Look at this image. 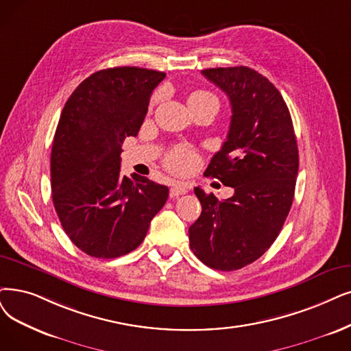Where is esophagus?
Segmentation results:
<instances>
[{
  "label": "esophagus",
  "instance_id": "1",
  "mask_svg": "<svg viewBox=\"0 0 351 351\" xmlns=\"http://www.w3.org/2000/svg\"><path fill=\"white\" fill-rule=\"evenodd\" d=\"M187 191H189V189H187V186H186L184 183H176V184H173V187L170 189V197H171V199H177L178 195L186 194Z\"/></svg>",
  "mask_w": 351,
  "mask_h": 351
}]
</instances>
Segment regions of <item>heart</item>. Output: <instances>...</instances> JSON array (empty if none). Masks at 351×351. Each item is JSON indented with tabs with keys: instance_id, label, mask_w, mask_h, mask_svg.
Segmentation results:
<instances>
[{
	"instance_id": "1",
	"label": "heart",
	"mask_w": 351,
	"mask_h": 351,
	"mask_svg": "<svg viewBox=\"0 0 351 351\" xmlns=\"http://www.w3.org/2000/svg\"><path fill=\"white\" fill-rule=\"evenodd\" d=\"M206 99L217 101L213 93H210L207 90H195L190 95L189 102H191V101H206ZM194 164H195V154L189 147H178L170 154V156L167 157L168 168H170V170H173V171H176V173L189 171L190 168H193Z\"/></svg>"
}]
</instances>
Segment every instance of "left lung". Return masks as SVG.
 Wrapping results in <instances>:
<instances>
[{
  "label": "left lung",
  "mask_w": 351,
  "mask_h": 351,
  "mask_svg": "<svg viewBox=\"0 0 351 351\" xmlns=\"http://www.w3.org/2000/svg\"><path fill=\"white\" fill-rule=\"evenodd\" d=\"M228 95L230 127L204 176L234 190L226 200L200 187L202 215L189 229L190 247L203 263L236 271L255 262L275 242L293 200L298 147L284 97L246 66L202 70Z\"/></svg>",
  "instance_id": "left-lung-1"
}]
</instances>
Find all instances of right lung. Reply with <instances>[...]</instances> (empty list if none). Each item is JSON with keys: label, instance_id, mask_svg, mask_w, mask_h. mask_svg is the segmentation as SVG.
<instances>
[{"label": "right lung", "instance_id": "1", "mask_svg": "<svg viewBox=\"0 0 351 351\" xmlns=\"http://www.w3.org/2000/svg\"><path fill=\"white\" fill-rule=\"evenodd\" d=\"M164 77L143 67L104 69L83 80L62 110L51 199L69 239L89 256L112 259L136 249L168 199L165 186L121 176L123 139L136 136Z\"/></svg>", "mask_w": 351, "mask_h": 351}]
</instances>
